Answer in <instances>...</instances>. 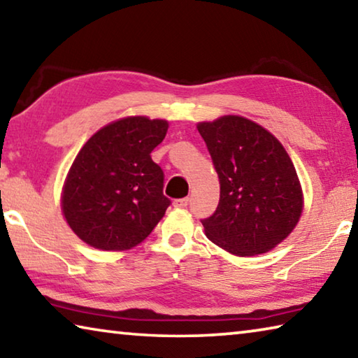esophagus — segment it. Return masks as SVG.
Returning <instances> with one entry per match:
<instances>
[{
    "mask_svg": "<svg viewBox=\"0 0 358 358\" xmlns=\"http://www.w3.org/2000/svg\"><path fill=\"white\" fill-rule=\"evenodd\" d=\"M187 203H189V197H183V199H175V201H173V207L185 208V207H187Z\"/></svg>",
    "mask_w": 358,
    "mask_h": 358,
    "instance_id": "obj_1",
    "label": "esophagus"
}]
</instances>
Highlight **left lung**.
Listing matches in <instances>:
<instances>
[{"label":"left lung","mask_w":358,"mask_h":358,"mask_svg":"<svg viewBox=\"0 0 358 358\" xmlns=\"http://www.w3.org/2000/svg\"><path fill=\"white\" fill-rule=\"evenodd\" d=\"M220 178V203L202 220L207 237L235 254L270 251L299 222L295 167L276 137L251 120L222 117L197 126Z\"/></svg>","instance_id":"obj_1"}]
</instances>
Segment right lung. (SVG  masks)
<instances>
[{"label": "right lung", "mask_w": 358, "mask_h": 358, "mask_svg": "<svg viewBox=\"0 0 358 358\" xmlns=\"http://www.w3.org/2000/svg\"><path fill=\"white\" fill-rule=\"evenodd\" d=\"M167 121L129 117L99 129L78 151L63 191V213L85 243L104 251L143 241L171 205L151 151Z\"/></svg>", "instance_id": "right-lung-1"}]
</instances>
